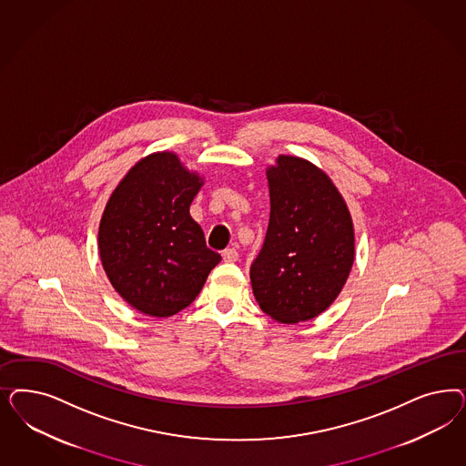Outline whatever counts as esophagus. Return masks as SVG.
Here are the masks:
<instances>
[{"instance_id":"1","label":"esophagus","mask_w":466,"mask_h":466,"mask_svg":"<svg viewBox=\"0 0 466 466\" xmlns=\"http://www.w3.org/2000/svg\"><path fill=\"white\" fill-rule=\"evenodd\" d=\"M238 252H237V248H226L225 252H223V258H225V262H237L238 260Z\"/></svg>"}]
</instances>
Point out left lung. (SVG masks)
<instances>
[{
	"instance_id": "obj_1",
	"label": "left lung",
	"mask_w": 466,
	"mask_h": 466,
	"mask_svg": "<svg viewBox=\"0 0 466 466\" xmlns=\"http://www.w3.org/2000/svg\"><path fill=\"white\" fill-rule=\"evenodd\" d=\"M266 175L269 226L250 281L262 312L297 324L320 316L341 293L355 260L353 219L314 163L281 154Z\"/></svg>"
}]
</instances>
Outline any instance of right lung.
Masks as SVG:
<instances>
[{"label": "right lung", "mask_w": 466, "mask_h": 466, "mask_svg": "<svg viewBox=\"0 0 466 466\" xmlns=\"http://www.w3.org/2000/svg\"><path fill=\"white\" fill-rule=\"evenodd\" d=\"M204 177L178 154L137 161L106 202L97 247L109 283L149 317H171L196 300L221 256L190 216Z\"/></svg>", "instance_id": "obj_1"}]
</instances>
